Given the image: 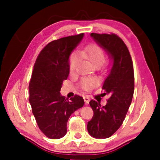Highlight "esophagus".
I'll return each instance as SVG.
<instances>
[{"label":"esophagus","instance_id":"obj_1","mask_svg":"<svg viewBox=\"0 0 160 160\" xmlns=\"http://www.w3.org/2000/svg\"><path fill=\"white\" fill-rule=\"evenodd\" d=\"M84 102L86 104H88L89 102V100H90V99H89V98L88 97V96H84Z\"/></svg>","mask_w":160,"mask_h":160}]
</instances>
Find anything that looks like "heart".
I'll return each instance as SVG.
<instances>
[{
  "label": "heart",
  "instance_id": "obj_1",
  "mask_svg": "<svg viewBox=\"0 0 160 160\" xmlns=\"http://www.w3.org/2000/svg\"><path fill=\"white\" fill-rule=\"evenodd\" d=\"M84 58H88L95 66H100L106 60V53L104 49L96 43L87 45L80 52ZM80 60V56L77 52H73L69 58V68L71 71H74L77 68ZM81 87L85 91H90L97 85V80L94 78L85 77L81 80Z\"/></svg>",
  "mask_w": 160,
  "mask_h": 160
}]
</instances>
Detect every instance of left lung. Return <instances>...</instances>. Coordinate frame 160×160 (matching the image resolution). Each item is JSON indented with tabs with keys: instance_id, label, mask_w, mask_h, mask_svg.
<instances>
[{
	"instance_id": "1",
	"label": "left lung",
	"mask_w": 160,
	"mask_h": 160,
	"mask_svg": "<svg viewBox=\"0 0 160 160\" xmlns=\"http://www.w3.org/2000/svg\"><path fill=\"white\" fill-rule=\"evenodd\" d=\"M113 61L102 89L110 95L106 106L92 100L89 102L94 115L87 124L89 135L95 138H107L123 123L134 93V71L130 52L116 34H90Z\"/></svg>"
}]
</instances>
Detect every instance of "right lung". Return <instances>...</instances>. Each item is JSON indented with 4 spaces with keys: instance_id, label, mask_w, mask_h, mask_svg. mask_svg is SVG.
I'll use <instances>...</instances> for the list:
<instances>
[{
    "instance_id": "1",
    "label": "right lung",
    "mask_w": 160,
    "mask_h": 160,
    "mask_svg": "<svg viewBox=\"0 0 160 160\" xmlns=\"http://www.w3.org/2000/svg\"><path fill=\"white\" fill-rule=\"evenodd\" d=\"M83 36L81 33L52 41L41 50L35 62L29 102L39 129L49 138L65 136L69 117L84 104L79 95L68 100L60 92L69 75V57Z\"/></svg>"
}]
</instances>
